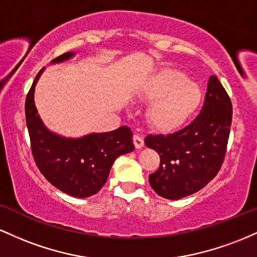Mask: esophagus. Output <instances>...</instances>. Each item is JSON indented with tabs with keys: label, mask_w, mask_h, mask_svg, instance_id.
<instances>
[{
	"label": "esophagus",
	"mask_w": 257,
	"mask_h": 257,
	"mask_svg": "<svg viewBox=\"0 0 257 257\" xmlns=\"http://www.w3.org/2000/svg\"><path fill=\"white\" fill-rule=\"evenodd\" d=\"M132 141H134L135 147H136L137 149H141V148H142V147L144 146L143 138L141 137L140 135H134V137H132Z\"/></svg>",
	"instance_id": "obj_1"
}]
</instances>
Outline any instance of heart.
<instances>
[{
	"instance_id": "obj_1",
	"label": "heart",
	"mask_w": 257,
	"mask_h": 257,
	"mask_svg": "<svg viewBox=\"0 0 257 257\" xmlns=\"http://www.w3.org/2000/svg\"><path fill=\"white\" fill-rule=\"evenodd\" d=\"M141 97L154 103L148 113L153 127L170 132L191 119L200 105L203 94L197 83L189 81L182 71L166 70L143 86Z\"/></svg>"
}]
</instances>
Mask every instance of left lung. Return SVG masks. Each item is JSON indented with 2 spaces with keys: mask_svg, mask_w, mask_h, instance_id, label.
<instances>
[{
  "mask_svg": "<svg viewBox=\"0 0 257 257\" xmlns=\"http://www.w3.org/2000/svg\"><path fill=\"white\" fill-rule=\"evenodd\" d=\"M232 123V102L216 76H210L200 114L188 126L164 136L148 135L144 143L160 157L149 183L160 197L184 198L200 191L220 171Z\"/></svg>",
  "mask_w": 257,
  "mask_h": 257,
  "instance_id": "1",
  "label": "left lung"
}]
</instances>
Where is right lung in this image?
<instances>
[{"mask_svg": "<svg viewBox=\"0 0 257 257\" xmlns=\"http://www.w3.org/2000/svg\"><path fill=\"white\" fill-rule=\"evenodd\" d=\"M74 56V52H66L52 63L64 62ZM43 69L36 75L25 99L34 160L46 180L59 191L76 198L91 197L104 186L115 159L135 149L131 128L121 126L81 138H66L51 132L43 125L34 102L35 86Z\"/></svg>", "mask_w": 257, "mask_h": 257, "instance_id": "1", "label": "right lung"}]
</instances>
